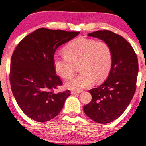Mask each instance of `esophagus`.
Wrapping results in <instances>:
<instances>
[{
    "label": "esophagus",
    "instance_id": "obj_1",
    "mask_svg": "<svg viewBox=\"0 0 146 146\" xmlns=\"http://www.w3.org/2000/svg\"><path fill=\"white\" fill-rule=\"evenodd\" d=\"M82 91H71V94H80L81 93Z\"/></svg>",
    "mask_w": 146,
    "mask_h": 146
}]
</instances>
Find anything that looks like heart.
<instances>
[{
    "mask_svg": "<svg viewBox=\"0 0 146 146\" xmlns=\"http://www.w3.org/2000/svg\"><path fill=\"white\" fill-rule=\"evenodd\" d=\"M64 55H55L53 66L64 79H69L78 66L80 73L66 83L69 89L78 90L101 82L108 76L112 65V52L108 44L94 39L78 38L64 48Z\"/></svg>",
    "mask_w": 146,
    "mask_h": 146,
    "instance_id": "heart-1",
    "label": "heart"
}]
</instances>
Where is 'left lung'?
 Masks as SVG:
<instances>
[{
  "mask_svg": "<svg viewBox=\"0 0 146 146\" xmlns=\"http://www.w3.org/2000/svg\"><path fill=\"white\" fill-rule=\"evenodd\" d=\"M88 36L104 41L112 52L109 76L101 85L89 91L92 100L83 107L91 120L106 124L117 119L134 96L139 72L138 59L132 46L123 36L110 30H98Z\"/></svg>",
  "mask_w": 146,
  "mask_h": 146,
  "instance_id": "8db88e82",
  "label": "left lung"
}]
</instances>
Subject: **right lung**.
<instances>
[{
    "mask_svg": "<svg viewBox=\"0 0 146 146\" xmlns=\"http://www.w3.org/2000/svg\"><path fill=\"white\" fill-rule=\"evenodd\" d=\"M80 32L41 28L27 35L17 45L11 58L9 81L21 110L37 122H46L60 113L69 90L55 93L62 85L56 74L53 57L61 45Z\"/></svg>",
    "mask_w": 146,
    "mask_h": 146,
    "instance_id": "obj_1",
    "label": "right lung"
}]
</instances>
